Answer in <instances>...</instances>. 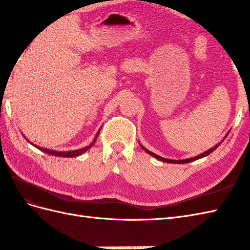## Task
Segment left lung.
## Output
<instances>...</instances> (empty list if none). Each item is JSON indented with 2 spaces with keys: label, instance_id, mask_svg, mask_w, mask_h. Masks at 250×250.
Listing matches in <instances>:
<instances>
[{
  "label": "left lung",
  "instance_id": "left-lung-1",
  "mask_svg": "<svg viewBox=\"0 0 250 250\" xmlns=\"http://www.w3.org/2000/svg\"><path fill=\"white\" fill-rule=\"evenodd\" d=\"M228 135V134H227ZM224 142V140H222L219 144H217L216 146H214L213 148H210V149H208L207 151H205V152H203V153H201V155H199V156H196V157H194V158H190V159H185V160H169V159H166V158H162V157H160V156H157L156 153H153V152H151V151H149V150H147L146 148H144L143 147V149L144 150H146L148 153H149L150 156H152V157H155V158H157V159H159V160H161V161H163V162H167V163H178V164H183V163H189V162H191V161H194V160H198V159H201V158H203V157H205V156H208L209 153H211L213 152L217 147H218L221 143Z\"/></svg>",
  "mask_w": 250,
  "mask_h": 250
}]
</instances>
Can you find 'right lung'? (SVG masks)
Segmentation results:
<instances>
[{"label":"right lung","instance_id":"obj_1","mask_svg":"<svg viewBox=\"0 0 250 250\" xmlns=\"http://www.w3.org/2000/svg\"><path fill=\"white\" fill-rule=\"evenodd\" d=\"M99 133H100V130H99V132L97 133V135H95L93 142H92L91 144H90L89 146H87V147H83V148H81V149H77V150H70V151H56V150L47 149V148L39 147V146L33 145V144H32V145H33L34 147H36L37 149H40V150H42V151H44V152H46V153H48V155H52V156H56V157H63V158H74V157L81 156L82 153L86 152L88 149H90V148H91V147L94 145L95 141H97L98 136H99Z\"/></svg>","mask_w":250,"mask_h":250}]
</instances>
